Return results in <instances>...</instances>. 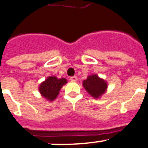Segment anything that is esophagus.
Returning <instances> with one entry per match:
<instances>
[{
	"instance_id": "obj_1",
	"label": "esophagus",
	"mask_w": 148,
	"mask_h": 148,
	"mask_svg": "<svg viewBox=\"0 0 148 148\" xmlns=\"http://www.w3.org/2000/svg\"><path fill=\"white\" fill-rule=\"evenodd\" d=\"M70 80H71V81H72V82L77 81V77L76 76H74V77H71Z\"/></svg>"
}]
</instances>
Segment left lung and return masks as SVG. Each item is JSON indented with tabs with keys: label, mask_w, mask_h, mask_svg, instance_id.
I'll use <instances>...</instances> for the list:
<instances>
[{
	"label": "left lung",
	"mask_w": 148,
	"mask_h": 148,
	"mask_svg": "<svg viewBox=\"0 0 148 148\" xmlns=\"http://www.w3.org/2000/svg\"><path fill=\"white\" fill-rule=\"evenodd\" d=\"M83 86L92 97L98 99L105 94L108 87L107 82L97 74H91L83 81Z\"/></svg>",
	"instance_id": "left-lung-1"
}]
</instances>
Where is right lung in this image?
<instances>
[{
	"instance_id": "right-lung-1",
	"label": "right lung",
	"mask_w": 148,
	"mask_h": 148,
	"mask_svg": "<svg viewBox=\"0 0 148 148\" xmlns=\"http://www.w3.org/2000/svg\"><path fill=\"white\" fill-rule=\"evenodd\" d=\"M65 78H57L55 76H50L45 81L40 83L38 91L41 95L47 101L52 102L57 97L60 91L64 85L67 83Z\"/></svg>"
}]
</instances>
